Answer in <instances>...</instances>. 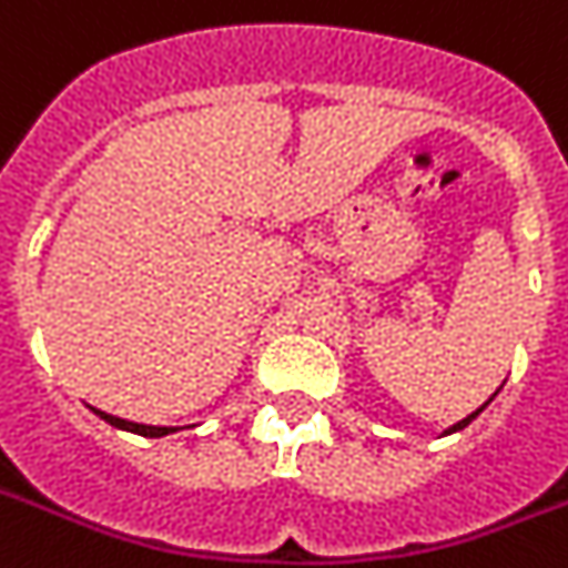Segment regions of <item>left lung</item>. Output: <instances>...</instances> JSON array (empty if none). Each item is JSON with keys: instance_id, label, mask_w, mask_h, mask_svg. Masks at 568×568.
Here are the masks:
<instances>
[{"instance_id": "8db88e82", "label": "left lung", "mask_w": 568, "mask_h": 568, "mask_svg": "<svg viewBox=\"0 0 568 568\" xmlns=\"http://www.w3.org/2000/svg\"><path fill=\"white\" fill-rule=\"evenodd\" d=\"M490 400H494V397H490ZM490 400H487V403H490ZM487 403H485V406H487ZM485 406H479V409L470 412V415H467V418H464V420H458V424H453V426H449V429H444V435H453V433H458V429H464V426L470 424V420L479 418V412H485Z\"/></svg>"}]
</instances>
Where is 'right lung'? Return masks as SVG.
I'll return each mask as SVG.
<instances>
[{
	"mask_svg": "<svg viewBox=\"0 0 568 568\" xmlns=\"http://www.w3.org/2000/svg\"><path fill=\"white\" fill-rule=\"evenodd\" d=\"M101 420H106L110 426L115 429H126V433H135V435H144V438H162V435H171L176 433V426H148V424H133V420H124V418H115V415H106L101 409H92Z\"/></svg>",
	"mask_w": 568,
	"mask_h": 568,
	"instance_id": "right-lung-1",
	"label": "right lung"
}]
</instances>
